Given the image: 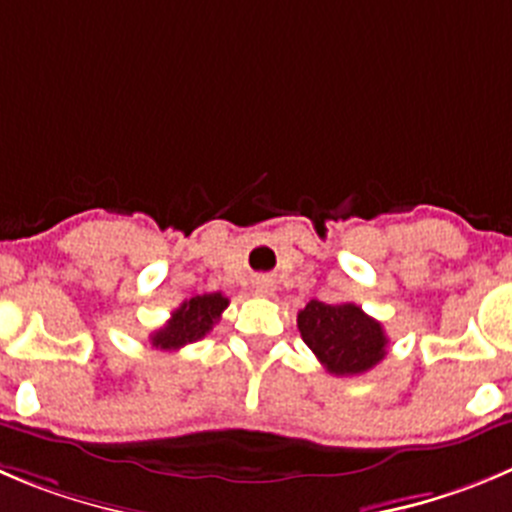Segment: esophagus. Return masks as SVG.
<instances>
[{
    "label": "esophagus",
    "instance_id": "1",
    "mask_svg": "<svg viewBox=\"0 0 512 512\" xmlns=\"http://www.w3.org/2000/svg\"><path fill=\"white\" fill-rule=\"evenodd\" d=\"M255 293L257 295H270L272 293V283L267 278L255 280Z\"/></svg>",
    "mask_w": 512,
    "mask_h": 512
}]
</instances>
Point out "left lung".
Listing matches in <instances>:
<instances>
[{
  "instance_id": "1",
  "label": "left lung",
  "mask_w": 512,
  "mask_h": 512,
  "mask_svg": "<svg viewBox=\"0 0 512 512\" xmlns=\"http://www.w3.org/2000/svg\"><path fill=\"white\" fill-rule=\"evenodd\" d=\"M305 346L333 376H358L374 369L386 356L384 328L356 303L310 300L298 313Z\"/></svg>"
}]
</instances>
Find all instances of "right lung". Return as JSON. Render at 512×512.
Listing matches in <instances>:
<instances>
[{"label":"right lung","mask_w":512,"mask_h":512,"mask_svg":"<svg viewBox=\"0 0 512 512\" xmlns=\"http://www.w3.org/2000/svg\"><path fill=\"white\" fill-rule=\"evenodd\" d=\"M227 305L229 300L222 293H204L184 300L171 313L169 323L151 333V346L161 348V351H179L186 343L202 341Z\"/></svg>","instance_id":"1"}]
</instances>
